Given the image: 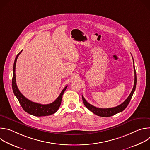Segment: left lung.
Returning <instances> with one entry per match:
<instances>
[{
	"label": "left lung",
	"mask_w": 150,
	"mask_h": 150,
	"mask_svg": "<svg viewBox=\"0 0 150 150\" xmlns=\"http://www.w3.org/2000/svg\"><path fill=\"white\" fill-rule=\"evenodd\" d=\"M134 61V60H133ZM134 74H135V81H134V87L133 89L129 94V96H128V97L125 100L124 102H123L121 104L115 107V108H108V109H102V108H96V107L88 103L86 100L84 98L83 96H82V100L84 105H85L86 108L90 110L91 112H92L95 115L101 116V117H110L112 116H113L118 113H120L122 111H123L126 107L127 106L128 104L129 103L132 97L133 96V94L136 88V85H137V75H136V71L134 67Z\"/></svg>",
	"instance_id": "obj_1"
}]
</instances>
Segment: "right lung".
Listing matches in <instances>:
<instances>
[{
	"mask_svg": "<svg viewBox=\"0 0 150 150\" xmlns=\"http://www.w3.org/2000/svg\"><path fill=\"white\" fill-rule=\"evenodd\" d=\"M23 50H21L16 56L15 59L13 67V76L12 80V87L13 93L17 99L18 100L21 107L24 110L25 112L27 113L35 116H49L51 115L54 114L56 113L57 110L59 109V107L61 104L62 98L64 92L65 91L66 89L67 88L68 86H66L63 90L60 93L59 96L57 98L53 101V103L48 104H41L37 103H34L30 100L27 99L19 91L17 85L16 83V77H15V67H16V63L18 59V56L20 53L22 52Z\"/></svg>",
	"mask_w": 150,
	"mask_h": 150,
	"instance_id": "right-lung-1",
	"label": "right lung"
}]
</instances>
